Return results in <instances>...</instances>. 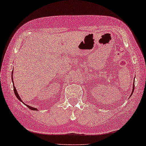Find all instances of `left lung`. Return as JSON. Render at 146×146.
Returning <instances> with one entry per match:
<instances>
[{"mask_svg":"<svg viewBox=\"0 0 146 146\" xmlns=\"http://www.w3.org/2000/svg\"><path fill=\"white\" fill-rule=\"evenodd\" d=\"M134 82H135V80H134V84H133V89H132V94H131V95L132 94V93H133V92H134V87H135V86H134Z\"/></svg>","mask_w":146,"mask_h":146,"instance_id":"1","label":"left lung"}]
</instances>
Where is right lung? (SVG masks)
Instances as JSON below:
<instances>
[{
    "label": "right lung",
    "instance_id": "right-lung-1",
    "mask_svg": "<svg viewBox=\"0 0 146 146\" xmlns=\"http://www.w3.org/2000/svg\"><path fill=\"white\" fill-rule=\"evenodd\" d=\"M13 73V72H12V74ZM12 76H13V75L12 74V82H13V77H12ZM13 87H14V93H15V96L17 97V98L20 100V101H21L22 103L23 104H24V102L22 101V100H21V98H20V96H19V95L18 94V92H17V90H16V89H15V86H14V82H13ZM24 104L25 105V106H27V107H28V108L30 109H31V110H33V111H37V109H36V108H32V107H31V106H28V105H27V104Z\"/></svg>",
    "mask_w": 146,
    "mask_h": 146
}]
</instances>
